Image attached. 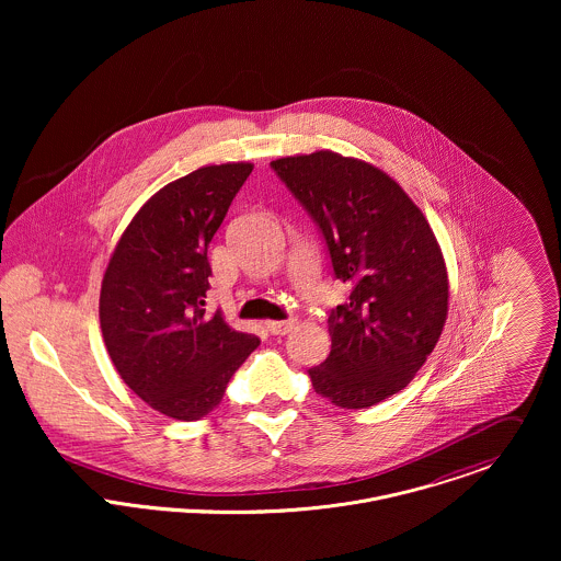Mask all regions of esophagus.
<instances>
[{
	"mask_svg": "<svg viewBox=\"0 0 561 561\" xmlns=\"http://www.w3.org/2000/svg\"><path fill=\"white\" fill-rule=\"evenodd\" d=\"M294 323H296V320L267 321L265 325L272 334H287L294 328Z\"/></svg>",
	"mask_w": 561,
	"mask_h": 561,
	"instance_id": "esophagus-1",
	"label": "esophagus"
}]
</instances>
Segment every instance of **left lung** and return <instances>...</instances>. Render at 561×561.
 I'll use <instances>...</instances> for the list:
<instances>
[{
  "mask_svg": "<svg viewBox=\"0 0 561 561\" xmlns=\"http://www.w3.org/2000/svg\"><path fill=\"white\" fill-rule=\"evenodd\" d=\"M318 222L350 300L328 318L332 350L309 369L316 393L369 408L400 393L440 339L449 278L423 211L374 163L334 151L270 163Z\"/></svg>",
  "mask_w": 561,
  "mask_h": 561,
  "instance_id": "left-lung-1",
  "label": "left lung"
}]
</instances>
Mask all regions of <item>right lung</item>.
<instances>
[{
	"mask_svg": "<svg viewBox=\"0 0 561 561\" xmlns=\"http://www.w3.org/2000/svg\"><path fill=\"white\" fill-rule=\"evenodd\" d=\"M252 172L203 165L156 192L131 218L103 274L99 320L123 382L170 419L209 414L256 350L254 334L205 313L207 245Z\"/></svg>",
	"mask_w": 561,
	"mask_h": 561,
	"instance_id": "1",
	"label": "right lung"
}]
</instances>
